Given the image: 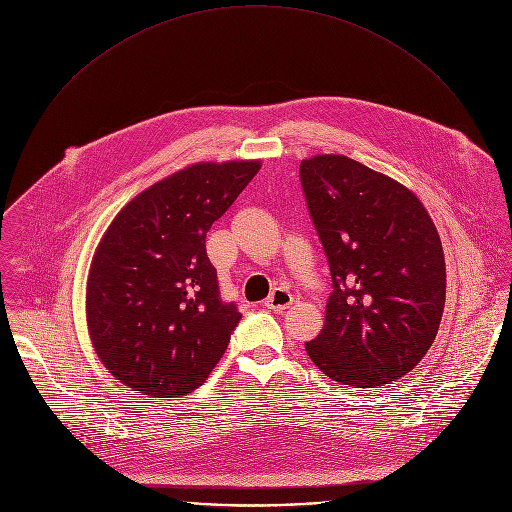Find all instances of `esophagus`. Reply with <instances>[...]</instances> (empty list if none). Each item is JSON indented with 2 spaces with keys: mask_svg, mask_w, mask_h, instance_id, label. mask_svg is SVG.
<instances>
[{
  "mask_svg": "<svg viewBox=\"0 0 512 512\" xmlns=\"http://www.w3.org/2000/svg\"><path fill=\"white\" fill-rule=\"evenodd\" d=\"M291 304H294V296L289 294L287 289L283 287H277L271 291V296L265 300V306L273 312H281V310H287Z\"/></svg>",
  "mask_w": 512,
  "mask_h": 512,
  "instance_id": "obj_1",
  "label": "esophagus"
}]
</instances>
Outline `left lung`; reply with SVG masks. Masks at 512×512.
Returning a JSON list of instances; mask_svg holds the SVG:
<instances>
[{
    "label": "left lung",
    "instance_id": "1",
    "mask_svg": "<svg viewBox=\"0 0 512 512\" xmlns=\"http://www.w3.org/2000/svg\"><path fill=\"white\" fill-rule=\"evenodd\" d=\"M300 182L332 277L306 352L340 385H387L417 367L440 328V235L411 190L346 156L304 160Z\"/></svg>",
    "mask_w": 512,
    "mask_h": 512
}]
</instances>
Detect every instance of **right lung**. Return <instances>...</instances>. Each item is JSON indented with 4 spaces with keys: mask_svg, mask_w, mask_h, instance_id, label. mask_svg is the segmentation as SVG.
<instances>
[{
    "mask_svg": "<svg viewBox=\"0 0 512 512\" xmlns=\"http://www.w3.org/2000/svg\"><path fill=\"white\" fill-rule=\"evenodd\" d=\"M259 162L194 164L137 194L93 257L87 322L105 369L154 397L198 389L241 320L223 302L206 233Z\"/></svg>",
    "mask_w": 512,
    "mask_h": 512,
    "instance_id": "obj_1",
    "label": "right lung"
}]
</instances>
